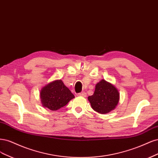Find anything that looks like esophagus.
Instances as JSON below:
<instances>
[{"label": "esophagus", "instance_id": "1", "mask_svg": "<svg viewBox=\"0 0 158 158\" xmlns=\"http://www.w3.org/2000/svg\"><path fill=\"white\" fill-rule=\"evenodd\" d=\"M77 96H82V97H86V93H85V92H82V93L77 94Z\"/></svg>", "mask_w": 158, "mask_h": 158}]
</instances>
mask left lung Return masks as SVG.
I'll list each match as a JSON object with an SVG mask.
<instances>
[{
    "instance_id": "1",
    "label": "left lung",
    "mask_w": 158,
    "mask_h": 158,
    "mask_svg": "<svg viewBox=\"0 0 158 158\" xmlns=\"http://www.w3.org/2000/svg\"><path fill=\"white\" fill-rule=\"evenodd\" d=\"M88 100L94 111L102 114H108L118 105L119 93L114 85L102 79L96 85L94 94L89 96Z\"/></svg>"
}]
</instances>
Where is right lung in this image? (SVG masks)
Returning <instances> with one entry per match:
<instances>
[{
    "instance_id": "1",
    "label": "right lung",
    "mask_w": 158,
    "mask_h": 158,
    "mask_svg": "<svg viewBox=\"0 0 158 158\" xmlns=\"http://www.w3.org/2000/svg\"><path fill=\"white\" fill-rule=\"evenodd\" d=\"M41 104L44 108L56 111L75 98L62 80H56L44 86L40 92Z\"/></svg>"
}]
</instances>
